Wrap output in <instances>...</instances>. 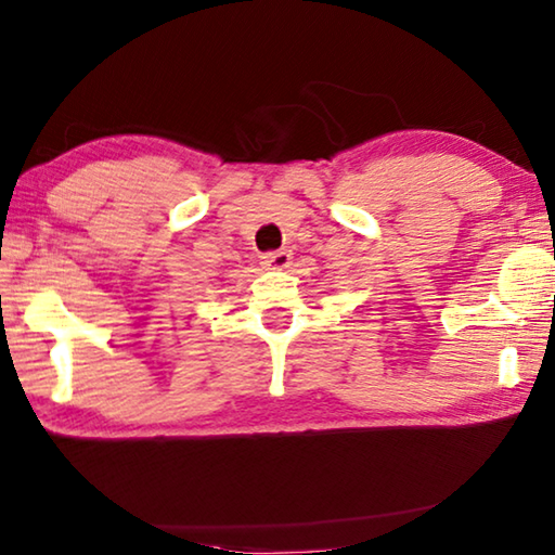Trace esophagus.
I'll return each mask as SVG.
<instances>
[{
    "mask_svg": "<svg viewBox=\"0 0 555 555\" xmlns=\"http://www.w3.org/2000/svg\"><path fill=\"white\" fill-rule=\"evenodd\" d=\"M264 259V267L267 269H286L291 264V249H276V251H269V255L261 257Z\"/></svg>",
    "mask_w": 555,
    "mask_h": 555,
    "instance_id": "34e87169",
    "label": "esophagus"
}]
</instances>
